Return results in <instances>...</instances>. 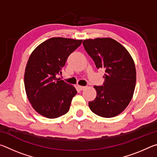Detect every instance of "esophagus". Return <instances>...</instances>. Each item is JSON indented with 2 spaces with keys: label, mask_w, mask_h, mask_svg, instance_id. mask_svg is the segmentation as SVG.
Returning a JSON list of instances; mask_svg holds the SVG:
<instances>
[{
  "label": "esophagus",
  "mask_w": 157,
  "mask_h": 157,
  "mask_svg": "<svg viewBox=\"0 0 157 157\" xmlns=\"http://www.w3.org/2000/svg\"><path fill=\"white\" fill-rule=\"evenodd\" d=\"M78 88L80 90V91H82V90H84L85 88H86V86H78Z\"/></svg>",
  "instance_id": "34e87169"
}]
</instances>
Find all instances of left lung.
I'll list each match as a JSON object with an SVG mask.
<instances>
[{"label": "left lung", "instance_id": "1", "mask_svg": "<svg viewBox=\"0 0 157 157\" xmlns=\"http://www.w3.org/2000/svg\"><path fill=\"white\" fill-rule=\"evenodd\" d=\"M84 49L98 68L105 69L103 86H94L96 98L90 109L103 118H112L125 109L134 95L136 80L134 62L129 52L111 38L83 41Z\"/></svg>", "mask_w": 157, "mask_h": 157}]
</instances>
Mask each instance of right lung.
<instances>
[{
  "label": "right lung",
  "mask_w": 157,
  "mask_h": 157,
  "mask_svg": "<svg viewBox=\"0 0 157 157\" xmlns=\"http://www.w3.org/2000/svg\"><path fill=\"white\" fill-rule=\"evenodd\" d=\"M82 42V39L52 37L31 53L25 71V89L32 107L41 116L56 118L69 111L77 91L57 75L62 74L68 56Z\"/></svg>",
  "instance_id": "add662e5"
}]
</instances>
